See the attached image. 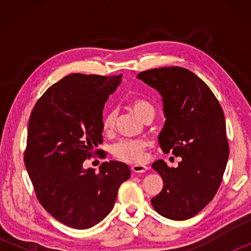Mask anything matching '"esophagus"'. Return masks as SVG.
Here are the masks:
<instances>
[{
	"label": "esophagus",
	"instance_id": "esophagus-1",
	"mask_svg": "<svg viewBox=\"0 0 251 251\" xmlns=\"http://www.w3.org/2000/svg\"><path fill=\"white\" fill-rule=\"evenodd\" d=\"M131 172L136 173V174H142V173H145L148 171V167L145 166V165H133L131 166Z\"/></svg>",
	"mask_w": 251,
	"mask_h": 251
}]
</instances>
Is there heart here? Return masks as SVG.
I'll use <instances>...</instances> for the list:
<instances>
[{
  "instance_id": "1",
  "label": "heart",
  "mask_w": 251,
  "mask_h": 251,
  "mask_svg": "<svg viewBox=\"0 0 251 251\" xmlns=\"http://www.w3.org/2000/svg\"><path fill=\"white\" fill-rule=\"evenodd\" d=\"M130 108L141 120H144L150 113H154V106L144 99H133L129 101ZM116 113L107 112L103 117L101 126L104 133H112L116 124ZM147 142L143 139H123L112 148V154L117 159L128 164H138L145 160Z\"/></svg>"
}]
</instances>
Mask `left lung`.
Returning <instances> with one entry per match:
<instances>
[{"mask_svg":"<svg viewBox=\"0 0 251 251\" xmlns=\"http://www.w3.org/2000/svg\"><path fill=\"white\" fill-rule=\"evenodd\" d=\"M137 78L163 97L166 122L158 137L161 150L182 159L177 168L164 160L152 164L164 186L151 205L169 219L192 218L214 198L226 169L229 144L224 110L208 85L184 67L151 69Z\"/></svg>","mask_w":251,"mask_h":251,"instance_id":"8db88e82","label":"left lung"}]
</instances>
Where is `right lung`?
<instances>
[{"label":"right lung","instance_id":"obj_1","mask_svg":"<svg viewBox=\"0 0 251 251\" xmlns=\"http://www.w3.org/2000/svg\"><path fill=\"white\" fill-rule=\"evenodd\" d=\"M121 80L122 74L67 75L46 90L29 116L25 167L41 205L69 227L101 222L130 176L127 165L114 160L100 173L83 168L103 143L104 105Z\"/></svg>","mask_w":251,"mask_h":251}]
</instances>
